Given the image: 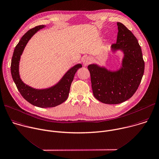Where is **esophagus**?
<instances>
[{"label": "esophagus", "mask_w": 159, "mask_h": 159, "mask_svg": "<svg viewBox=\"0 0 159 159\" xmlns=\"http://www.w3.org/2000/svg\"><path fill=\"white\" fill-rule=\"evenodd\" d=\"M91 62H92V59L89 57H86L84 58V59H83V64H84V66H88L89 64L91 63Z\"/></svg>", "instance_id": "esophagus-1"}]
</instances>
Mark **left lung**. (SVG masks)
<instances>
[{
  "mask_svg": "<svg viewBox=\"0 0 159 159\" xmlns=\"http://www.w3.org/2000/svg\"><path fill=\"white\" fill-rule=\"evenodd\" d=\"M116 43L112 44L114 54L122 52L121 66L116 70L97 64L88 66L94 97L102 103L118 104L132 97L142 79L145 63L137 38L123 24L117 22Z\"/></svg>",
  "mask_w": 159,
  "mask_h": 159,
  "instance_id": "obj_1",
  "label": "left lung"
}]
</instances>
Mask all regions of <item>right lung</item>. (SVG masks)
<instances>
[{
    "instance_id": "obj_1",
    "label": "right lung",
    "mask_w": 159,
    "mask_h": 159,
    "mask_svg": "<svg viewBox=\"0 0 159 159\" xmlns=\"http://www.w3.org/2000/svg\"><path fill=\"white\" fill-rule=\"evenodd\" d=\"M44 25L36 26L27 31L16 45L11 61V74L14 83L22 96L30 103L41 108L54 107L65 102L68 98L70 85L77 70L82 67L77 64L69 69L56 84L45 89H35L25 84L20 78L19 64L21 56L29 40Z\"/></svg>"
}]
</instances>
